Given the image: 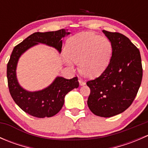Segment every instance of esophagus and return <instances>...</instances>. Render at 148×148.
Segmentation results:
<instances>
[{"mask_svg": "<svg viewBox=\"0 0 148 148\" xmlns=\"http://www.w3.org/2000/svg\"><path fill=\"white\" fill-rule=\"evenodd\" d=\"M79 83L80 86H83V85L86 84V82L84 81H83L82 79H79Z\"/></svg>", "mask_w": 148, "mask_h": 148, "instance_id": "obj_1", "label": "esophagus"}]
</instances>
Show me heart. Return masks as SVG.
<instances>
[{"label":"heart","instance_id":"obj_1","mask_svg":"<svg viewBox=\"0 0 148 148\" xmlns=\"http://www.w3.org/2000/svg\"><path fill=\"white\" fill-rule=\"evenodd\" d=\"M112 51L108 38L94 32H82L71 37L66 45L64 61L69 66L79 64V71L88 78H95L105 70Z\"/></svg>","mask_w":148,"mask_h":148}]
</instances>
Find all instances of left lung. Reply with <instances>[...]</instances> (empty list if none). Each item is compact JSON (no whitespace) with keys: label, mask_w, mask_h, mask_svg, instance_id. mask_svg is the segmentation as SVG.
Here are the masks:
<instances>
[{"label":"left lung","mask_w":148,"mask_h":148,"mask_svg":"<svg viewBox=\"0 0 148 148\" xmlns=\"http://www.w3.org/2000/svg\"><path fill=\"white\" fill-rule=\"evenodd\" d=\"M112 44L109 65L99 77L86 82L90 88L89 110L97 116L110 117L132 104L141 84L143 67L140 51L123 34L103 30Z\"/></svg>","instance_id":"8db88e82"}]
</instances>
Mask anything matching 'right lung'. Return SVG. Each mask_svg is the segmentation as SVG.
I'll return each instance as SVG.
<instances>
[{
  "instance_id": "obj_1",
  "label": "right lung",
  "mask_w": 148,
  "mask_h": 148,
  "mask_svg": "<svg viewBox=\"0 0 148 148\" xmlns=\"http://www.w3.org/2000/svg\"><path fill=\"white\" fill-rule=\"evenodd\" d=\"M67 31V30H66ZM65 29L49 32H36L16 46L7 65V79L9 92L18 106L30 115L39 118L50 117L57 114L64 103L68 92L78 88L77 77L66 79L57 77L49 86L40 91L28 92L23 89L16 77V66L20 56L26 51L38 44H44L62 51V38L69 35Z\"/></svg>"
}]
</instances>
